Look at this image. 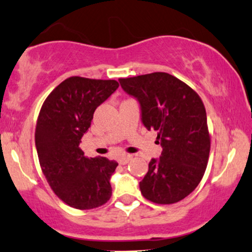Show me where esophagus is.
Listing matches in <instances>:
<instances>
[{"mask_svg": "<svg viewBox=\"0 0 252 252\" xmlns=\"http://www.w3.org/2000/svg\"><path fill=\"white\" fill-rule=\"evenodd\" d=\"M132 159V156H130V155H124V156H122V157H121L120 159H119V163L121 164V165H126V164H128L130 160H131Z\"/></svg>", "mask_w": 252, "mask_h": 252, "instance_id": "34e87169", "label": "esophagus"}]
</instances>
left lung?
Returning <instances> with one entry per match:
<instances>
[{"mask_svg":"<svg viewBox=\"0 0 252 252\" xmlns=\"http://www.w3.org/2000/svg\"><path fill=\"white\" fill-rule=\"evenodd\" d=\"M126 93L141 103L143 124L158 132L160 158L151 159L139 183L143 196L172 205L189 195L205 174L211 151L207 115L199 94L164 72L121 78Z\"/></svg>","mask_w":252,"mask_h":252,"instance_id":"left-lung-1","label":"left lung"}]
</instances>
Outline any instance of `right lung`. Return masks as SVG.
Instances as JSON below:
<instances>
[{"label": "right lung", "mask_w": 252, "mask_h": 252, "mask_svg": "<svg viewBox=\"0 0 252 252\" xmlns=\"http://www.w3.org/2000/svg\"><path fill=\"white\" fill-rule=\"evenodd\" d=\"M119 86L116 80L71 76L40 108L34 142L41 171L56 195L73 208H97L111 196L109 180L119 164L106 157H86L79 145L95 109Z\"/></svg>", "instance_id": "add662e5"}]
</instances>
